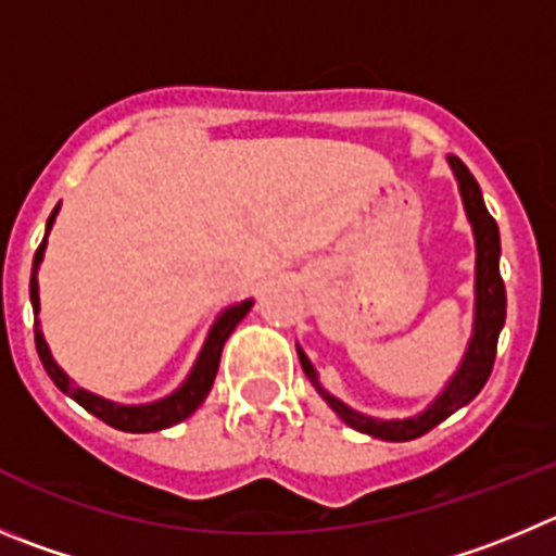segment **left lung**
<instances>
[{
    "label": "left lung",
    "instance_id": "1",
    "mask_svg": "<svg viewBox=\"0 0 556 556\" xmlns=\"http://www.w3.org/2000/svg\"><path fill=\"white\" fill-rule=\"evenodd\" d=\"M450 167H453L455 178H458L460 197H464L466 216L471 222V230H475V243H477V307H475V334H471L469 351H466L464 362H460L458 372H455L453 381L447 383L442 395L435 397L433 406H428V412H422L419 417L412 419H372L365 414L354 412L345 403H340L337 397H331L324 387L315 378V367L309 365V359L304 356V351H299V359H302L304 372H307L309 381L315 383V389L320 392L326 403L337 412V417L342 419L351 428L362 430L367 435H376L383 442H412L419 439L428 430H433L435 425L444 422L450 414H455L458 408H464L466 403L475 401L480 395V389L489 381L491 370H494L496 359V342H500V331L505 326V309H507V295H505V282H502L500 274V227H496L494 216L489 214V207L482 202V191L477 186L475 175L469 173L464 161L458 155H450Z\"/></svg>",
    "mask_w": 556,
    "mask_h": 556
}]
</instances>
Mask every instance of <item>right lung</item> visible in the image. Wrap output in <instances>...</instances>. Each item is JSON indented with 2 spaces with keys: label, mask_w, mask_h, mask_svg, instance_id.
<instances>
[{
  "label": "right lung",
  "mask_w": 556,
  "mask_h": 556,
  "mask_svg": "<svg viewBox=\"0 0 556 556\" xmlns=\"http://www.w3.org/2000/svg\"><path fill=\"white\" fill-rule=\"evenodd\" d=\"M56 211H60V207H54V211H51L49 227H51V222H54ZM43 249H46V238L40 241L38 252H35L33 279H29V299H33L35 313L40 309L38 266H40V261H43ZM249 307H252V302H241V304H232V307H227L225 313L219 315V320L214 324L211 334H207L205 345H202L200 359H197L194 370H191V376L186 378L184 387H180L178 392H173L169 397H164V401L148 403V406H117V403L103 401V397L92 395V392H85L81 387H74V383H71V378H67L65 372L56 367V362L51 359L49 345H46L38 324H35V349H38L40 362H43L46 372H49L51 381L56 383V389H62L65 395L74 397V401L79 403L81 408H87L92 417L103 419V422L112 425V428H117V430H126V433H153V430H164L175 422H184V419L191 417V414L197 412V406L205 401L207 392H211V387H214L216 370H219V359H222V349H225V340L232 334V329L238 326V320L249 313Z\"/></svg>",
  "instance_id": "add662e5"
}]
</instances>
